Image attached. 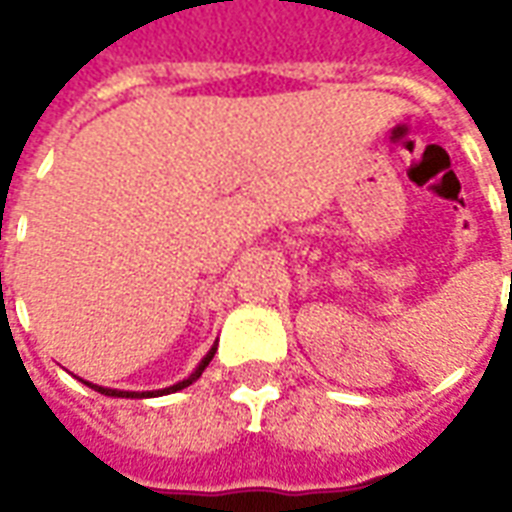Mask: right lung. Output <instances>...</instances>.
Wrapping results in <instances>:
<instances>
[{"mask_svg": "<svg viewBox=\"0 0 512 512\" xmlns=\"http://www.w3.org/2000/svg\"><path fill=\"white\" fill-rule=\"evenodd\" d=\"M213 354H216V345H213L211 351L205 354V359H202L200 365H197V370L191 373L189 378H183V381H178V384L167 386V389H158V392H120V389H106V386H98V384H90V381H84V384L90 386V389H95V392H101V395H109V397H158V395H169V392H178V389H186L189 384H194L197 378L202 376V370L208 367V362L213 359Z\"/></svg>", "mask_w": 512, "mask_h": 512, "instance_id": "right-lung-1", "label": "right lung"}]
</instances>
